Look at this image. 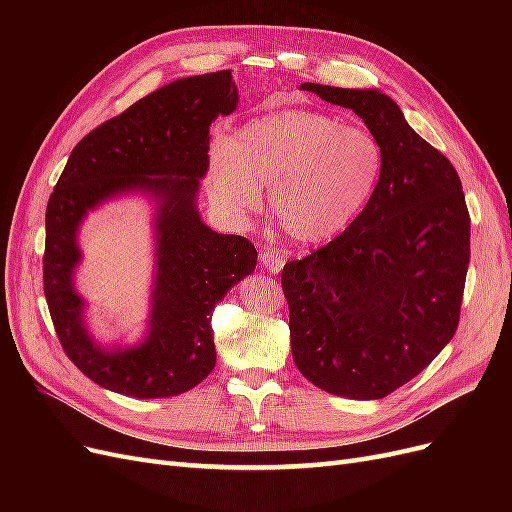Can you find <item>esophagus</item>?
<instances>
[{
    "label": "esophagus",
    "mask_w": 512,
    "mask_h": 512,
    "mask_svg": "<svg viewBox=\"0 0 512 512\" xmlns=\"http://www.w3.org/2000/svg\"><path fill=\"white\" fill-rule=\"evenodd\" d=\"M260 265L269 273H280L284 267V256L275 247H265V250H260Z\"/></svg>",
    "instance_id": "esophagus-1"
}]
</instances>
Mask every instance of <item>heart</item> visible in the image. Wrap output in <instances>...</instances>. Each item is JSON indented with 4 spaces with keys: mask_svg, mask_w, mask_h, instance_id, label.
I'll list each match as a JSON object with an SVG mask.
<instances>
[{
    "mask_svg": "<svg viewBox=\"0 0 512 512\" xmlns=\"http://www.w3.org/2000/svg\"><path fill=\"white\" fill-rule=\"evenodd\" d=\"M384 168L374 132L318 111H280L252 119L209 151L207 194L226 220L269 209L292 239L318 243L344 232L369 205Z\"/></svg>",
    "mask_w": 512,
    "mask_h": 512,
    "instance_id": "b5f03b06",
    "label": "heart"
}]
</instances>
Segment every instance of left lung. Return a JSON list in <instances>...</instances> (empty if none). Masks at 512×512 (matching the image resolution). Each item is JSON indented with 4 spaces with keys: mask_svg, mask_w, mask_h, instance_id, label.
I'll list each match as a JSON object with an SVG mask.
<instances>
[{
    "mask_svg": "<svg viewBox=\"0 0 512 512\" xmlns=\"http://www.w3.org/2000/svg\"><path fill=\"white\" fill-rule=\"evenodd\" d=\"M359 115L384 149L374 198L342 235L290 260L282 288L294 365L318 389L382 399L451 342L470 265V213L453 164L378 89L303 83Z\"/></svg>",
    "mask_w": 512,
    "mask_h": 512,
    "instance_id": "obj_1",
    "label": "left lung"
}]
</instances>
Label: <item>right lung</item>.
Masks as SVG:
<instances>
[{"label":"right lung","mask_w":512,"mask_h":512,"mask_svg":"<svg viewBox=\"0 0 512 512\" xmlns=\"http://www.w3.org/2000/svg\"><path fill=\"white\" fill-rule=\"evenodd\" d=\"M230 70L160 87L104 121L70 153L46 205L44 297L61 346L104 389L138 399L175 397L215 367L211 314L256 269V247L211 230L196 207L209 166V130L237 108ZM147 193L157 205V273L148 335L136 347L104 349L86 331L73 288L82 255L78 228L111 197Z\"/></svg>","instance_id":"add662e5"}]
</instances>
